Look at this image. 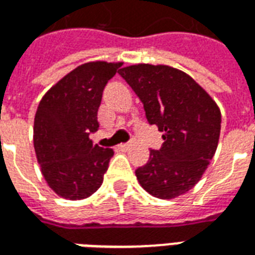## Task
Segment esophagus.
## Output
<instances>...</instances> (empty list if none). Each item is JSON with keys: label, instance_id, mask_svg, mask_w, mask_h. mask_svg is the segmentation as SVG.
I'll list each match as a JSON object with an SVG mask.
<instances>
[{"label": "esophagus", "instance_id": "esophagus-1", "mask_svg": "<svg viewBox=\"0 0 255 255\" xmlns=\"http://www.w3.org/2000/svg\"><path fill=\"white\" fill-rule=\"evenodd\" d=\"M132 146H133L132 142H128V143H122L119 147H120L122 150H128V149H131Z\"/></svg>", "mask_w": 255, "mask_h": 255}]
</instances>
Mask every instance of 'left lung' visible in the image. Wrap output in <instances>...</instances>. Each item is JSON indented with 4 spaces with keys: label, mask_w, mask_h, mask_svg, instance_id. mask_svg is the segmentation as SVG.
<instances>
[{
    "label": "left lung",
    "mask_w": 255,
    "mask_h": 255,
    "mask_svg": "<svg viewBox=\"0 0 255 255\" xmlns=\"http://www.w3.org/2000/svg\"><path fill=\"white\" fill-rule=\"evenodd\" d=\"M119 73L143 104L150 126L164 133L161 149L150 150L149 161L135 171L140 186L161 199L187 192L199 182L217 149L219 106L176 68L138 64Z\"/></svg>",
    "instance_id": "left-lung-1"
}]
</instances>
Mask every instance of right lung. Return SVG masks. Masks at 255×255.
<instances>
[{"label": "right lung", "instance_id": "add662e5", "mask_svg": "<svg viewBox=\"0 0 255 255\" xmlns=\"http://www.w3.org/2000/svg\"><path fill=\"white\" fill-rule=\"evenodd\" d=\"M122 64L87 63L47 91L34 122V147L49 187L67 199H83L104 182L113 150L90 140L100 128L102 93Z\"/></svg>", "mask_w": 255, "mask_h": 255}]
</instances>
